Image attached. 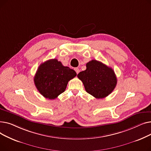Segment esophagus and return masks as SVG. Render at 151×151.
Wrapping results in <instances>:
<instances>
[{
    "mask_svg": "<svg viewBox=\"0 0 151 151\" xmlns=\"http://www.w3.org/2000/svg\"><path fill=\"white\" fill-rule=\"evenodd\" d=\"M75 70L76 73L77 74H78V73H79V72H80V69H79L78 68H75Z\"/></svg>",
    "mask_w": 151,
    "mask_h": 151,
    "instance_id": "1",
    "label": "esophagus"
}]
</instances>
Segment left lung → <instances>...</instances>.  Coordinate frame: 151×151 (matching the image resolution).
Segmentation results:
<instances>
[{"label":"left lung","instance_id":"1","mask_svg":"<svg viewBox=\"0 0 151 151\" xmlns=\"http://www.w3.org/2000/svg\"><path fill=\"white\" fill-rule=\"evenodd\" d=\"M85 90L96 99L107 97L114 89L117 78L114 70L104 63L92 60L86 63V70L79 73Z\"/></svg>","mask_w":151,"mask_h":151}]
</instances>
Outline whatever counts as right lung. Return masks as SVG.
Instances as JSON below:
<instances>
[{
    "instance_id": "right-lung-1",
    "label": "right lung",
    "mask_w": 151,
    "mask_h": 151,
    "mask_svg": "<svg viewBox=\"0 0 151 151\" xmlns=\"http://www.w3.org/2000/svg\"><path fill=\"white\" fill-rule=\"evenodd\" d=\"M76 73L68 67L63 66L56 59L47 60L40 64L34 76V83L42 96L55 99L66 89L70 80Z\"/></svg>"
}]
</instances>
